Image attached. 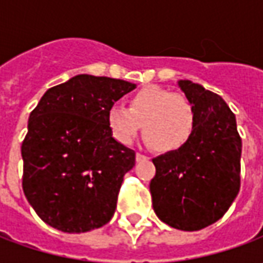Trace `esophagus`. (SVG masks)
<instances>
[{
	"mask_svg": "<svg viewBox=\"0 0 263 263\" xmlns=\"http://www.w3.org/2000/svg\"><path fill=\"white\" fill-rule=\"evenodd\" d=\"M143 159H148V156H146V155H142V154H139V152H138V154H137V162H141V160H143Z\"/></svg>",
	"mask_w": 263,
	"mask_h": 263,
	"instance_id": "obj_1",
	"label": "esophagus"
}]
</instances>
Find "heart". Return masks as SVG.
I'll return each mask as SVG.
<instances>
[{
	"mask_svg": "<svg viewBox=\"0 0 263 263\" xmlns=\"http://www.w3.org/2000/svg\"><path fill=\"white\" fill-rule=\"evenodd\" d=\"M109 131L122 145L141 134L159 152H176L189 143L196 128V111L186 97L158 86H146L128 98V108L112 105L107 112Z\"/></svg>",
	"mask_w": 263,
	"mask_h": 263,
	"instance_id": "obj_1",
	"label": "heart"
}]
</instances>
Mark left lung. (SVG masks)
<instances>
[{
    "mask_svg": "<svg viewBox=\"0 0 263 263\" xmlns=\"http://www.w3.org/2000/svg\"><path fill=\"white\" fill-rule=\"evenodd\" d=\"M193 104L196 128L180 151L152 159L154 211L182 231H198L218 221L239 192L242 142L235 115L215 92L190 80L177 81Z\"/></svg>",
    "mask_w": 263,
    "mask_h": 263,
    "instance_id": "1",
    "label": "left lung"
}]
</instances>
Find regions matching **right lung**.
Here are the masks:
<instances>
[{
  "label": "right lung",
  "instance_id": "right-lung-1",
  "mask_svg": "<svg viewBox=\"0 0 263 263\" xmlns=\"http://www.w3.org/2000/svg\"><path fill=\"white\" fill-rule=\"evenodd\" d=\"M137 84L79 74L49 88L22 142L24 193L48 226L69 234L105 226L135 152L109 131L107 112Z\"/></svg>",
  "mask_w": 263,
  "mask_h": 263
}]
</instances>
